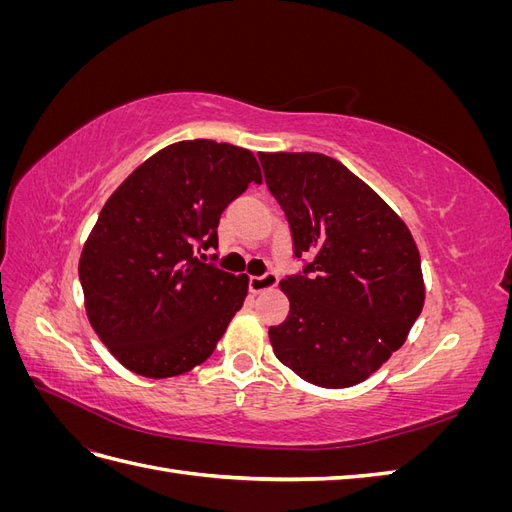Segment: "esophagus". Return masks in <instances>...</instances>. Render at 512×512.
<instances>
[{
  "label": "esophagus",
  "mask_w": 512,
  "mask_h": 512,
  "mask_svg": "<svg viewBox=\"0 0 512 512\" xmlns=\"http://www.w3.org/2000/svg\"><path fill=\"white\" fill-rule=\"evenodd\" d=\"M275 286H277V275H275L273 271H267L265 275H254V277H250V290H252L254 294L265 292V290L275 288Z\"/></svg>",
  "instance_id": "esophagus-1"
}]
</instances>
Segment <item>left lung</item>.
Masks as SVG:
<instances>
[{"instance_id": "1", "label": "left lung", "mask_w": 512, "mask_h": 512, "mask_svg": "<svg viewBox=\"0 0 512 512\" xmlns=\"http://www.w3.org/2000/svg\"><path fill=\"white\" fill-rule=\"evenodd\" d=\"M284 209L294 256L280 282L288 318L269 329L277 359L305 382L346 389L401 348L425 303L421 254L404 220L350 170L322 153H258Z\"/></svg>"}]
</instances>
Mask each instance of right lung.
I'll return each instance as SVG.
<instances>
[{
	"mask_svg": "<svg viewBox=\"0 0 512 512\" xmlns=\"http://www.w3.org/2000/svg\"><path fill=\"white\" fill-rule=\"evenodd\" d=\"M260 181L252 151L196 138L153 153L106 200L79 277L91 327L123 367L173 378L213 354L247 275L196 254L218 247L222 211Z\"/></svg>",
	"mask_w": 512,
	"mask_h": 512,
	"instance_id": "obj_1",
	"label": "right lung"
}]
</instances>
